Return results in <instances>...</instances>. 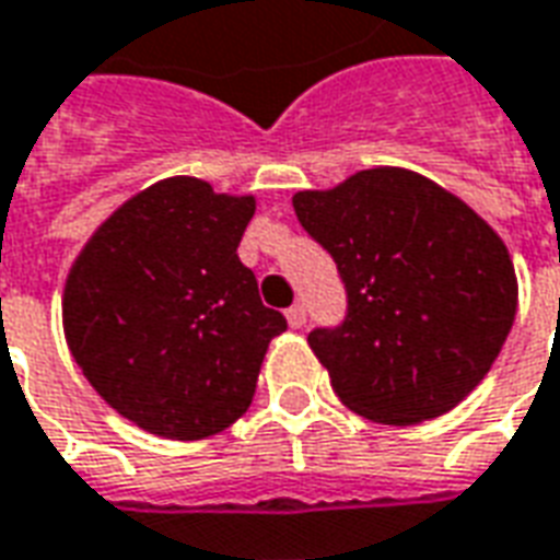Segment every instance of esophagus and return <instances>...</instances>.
<instances>
[{"instance_id": "esophagus-1", "label": "esophagus", "mask_w": 560, "mask_h": 560, "mask_svg": "<svg viewBox=\"0 0 560 560\" xmlns=\"http://www.w3.org/2000/svg\"><path fill=\"white\" fill-rule=\"evenodd\" d=\"M288 324H291L293 330H300V327L306 324V306H303V303H293V306L288 308Z\"/></svg>"}]
</instances>
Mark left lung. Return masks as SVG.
Listing matches in <instances>:
<instances>
[{"mask_svg":"<svg viewBox=\"0 0 560 560\" xmlns=\"http://www.w3.org/2000/svg\"><path fill=\"white\" fill-rule=\"evenodd\" d=\"M293 212L346 284V318L308 334L336 397L397 428L455 409L515 320L518 284L498 233L430 178L390 166L300 190Z\"/></svg>","mask_w":560,"mask_h":560,"instance_id":"left-lung-1","label":"left lung"}]
</instances>
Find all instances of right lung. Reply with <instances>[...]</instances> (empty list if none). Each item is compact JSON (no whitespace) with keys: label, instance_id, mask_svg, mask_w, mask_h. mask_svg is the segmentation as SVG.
<instances>
[{"label":"right lung","instance_id":"add662e5","mask_svg":"<svg viewBox=\"0 0 560 560\" xmlns=\"http://www.w3.org/2000/svg\"><path fill=\"white\" fill-rule=\"evenodd\" d=\"M254 197L166 178L105 221L66 279L72 358L112 409L166 440H202L252 406L281 312L240 260Z\"/></svg>","mask_w":560,"mask_h":560}]
</instances>
